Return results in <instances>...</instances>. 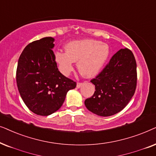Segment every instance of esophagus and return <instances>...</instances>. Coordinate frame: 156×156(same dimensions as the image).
I'll return each mask as SVG.
<instances>
[{
    "label": "esophagus",
    "mask_w": 156,
    "mask_h": 156,
    "mask_svg": "<svg viewBox=\"0 0 156 156\" xmlns=\"http://www.w3.org/2000/svg\"><path fill=\"white\" fill-rule=\"evenodd\" d=\"M83 85V83H77V85H76V87L78 88H80V87H81Z\"/></svg>",
    "instance_id": "esophagus-1"
}]
</instances>
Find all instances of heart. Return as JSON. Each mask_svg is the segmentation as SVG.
Wrapping results in <instances>:
<instances>
[{"label": "heart", "instance_id": "heart-1", "mask_svg": "<svg viewBox=\"0 0 156 156\" xmlns=\"http://www.w3.org/2000/svg\"><path fill=\"white\" fill-rule=\"evenodd\" d=\"M66 52L56 51L54 60L64 76H68L73 70L75 61L83 76L90 78L102 69L108 58L110 48L105 43L93 39L73 41L65 45Z\"/></svg>", "mask_w": 156, "mask_h": 156}]
</instances>
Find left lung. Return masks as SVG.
I'll return each mask as SVG.
<instances>
[{"label":"left lung","mask_w":156,"mask_h":156,"mask_svg":"<svg viewBox=\"0 0 156 156\" xmlns=\"http://www.w3.org/2000/svg\"><path fill=\"white\" fill-rule=\"evenodd\" d=\"M136 68L130 50L120 49L114 54L102 71L90 80L95 90L93 96L85 101L88 110L103 117L122 111L136 91Z\"/></svg>","instance_id":"obj_1"}]
</instances>
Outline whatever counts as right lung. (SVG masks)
Returning a JSON list of instances; mask_svg holds the SVG:
<instances>
[{
	"label": "right lung",
	"mask_w": 156,
	"mask_h": 156,
	"mask_svg": "<svg viewBox=\"0 0 156 156\" xmlns=\"http://www.w3.org/2000/svg\"><path fill=\"white\" fill-rule=\"evenodd\" d=\"M55 39L45 37L29 43L18 62L16 83L20 97L33 113L47 116L62 106L76 83L60 73L54 60Z\"/></svg>",
	"instance_id": "1"
}]
</instances>
